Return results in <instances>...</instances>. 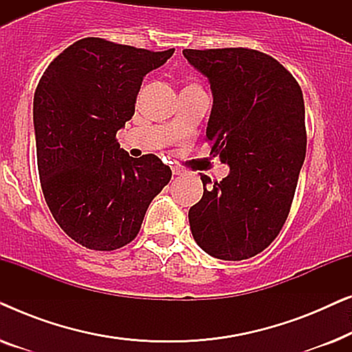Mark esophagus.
<instances>
[{"label": "esophagus", "mask_w": 352, "mask_h": 352, "mask_svg": "<svg viewBox=\"0 0 352 352\" xmlns=\"http://www.w3.org/2000/svg\"><path fill=\"white\" fill-rule=\"evenodd\" d=\"M171 171H173V175H175V176L181 175V173H182L181 168H177V166H173V168H171Z\"/></svg>", "instance_id": "1"}]
</instances>
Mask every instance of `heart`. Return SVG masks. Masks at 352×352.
I'll list each match as a JSON object with an SVG mask.
<instances>
[{"mask_svg": "<svg viewBox=\"0 0 352 352\" xmlns=\"http://www.w3.org/2000/svg\"><path fill=\"white\" fill-rule=\"evenodd\" d=\"M189 88H197V89H201V88H200V86H199V85H197V83H190V85H187L184 89H189Z\"/></svg>", "mask_w": 352, "mask_h": 352, "instance_id": "heart-1", "label": "heart"}]
</instances>
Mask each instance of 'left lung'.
I'll return each mask as SVG.
<instances>
[{
    "instance_id": "8db88e82",
    "label": "left lung",
    "mask_w": 352,
    "mask_h": 352,
    "mask_svg": "<svg viewBox=\"0 0 352 352\" xmlns=\"http://www.w3.org/2000/svg\"><path fill=\"white\" fill-rule=\"evenodd\" d=\"M182 54L208 76L210 155L230 166L219 182L200 173L204 197L189 210L192 235L218 259L253 258L276 240L290 213L306 157L302 91L280 62L261 51L223 47Z\"/></svg>"
}]
</instances>
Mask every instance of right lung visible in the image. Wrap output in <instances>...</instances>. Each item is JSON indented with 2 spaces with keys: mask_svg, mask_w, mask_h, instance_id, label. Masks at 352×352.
Masks as SVG:
<instances>
[{
  "mask_svg": "<svg viewBox=\"0 0 352 352\" xmlns=\"http://www.w3.org/2000/svg\"><path fill=\"white\" fill-rule=\"evenodd\" d=\"M175 50L83 38L47 65L33 98L36 162L56 223L81 247L113 252L133 242L171 179L153 153L129 157L117 131L134 115L142 78Z\"/></svg>",
  "mask_w": 352,
  "mask_h": 352,
  "instance_id": "right-lung-1",
  "label": "right lung"
}]
</instances>
